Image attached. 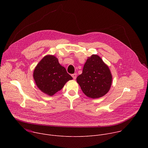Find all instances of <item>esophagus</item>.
Segmentation results:
<instances>
[{
    "label": "esophagus",
    "instance_id": "esophagus-1",
    "mask_svg": "<svg viewBox=\"0 0 148 148\" xmlns=\"http://www.w3.org/2000/svg\"><path fill=\"white\" fill-rule=\"evenodd\" d=\"M71 76L73 77V78L74 79H76V78H77V74H76V73H74V74H72V75H71Z\"/></svg>",
    "mask_w": 148,
    "mask_h": 148
}]
</instances>
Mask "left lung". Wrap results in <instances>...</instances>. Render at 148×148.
Returning a JSON list of instances; mask_svg holds the SVG:
<instances>
[{"mask_svg": "<svg viewBox=\"0 0 148 148\" xmlns=\"http://www.w3.org/2000/svg\"><path fill=\"white\" fill-rule=\"evenodd\" d=\"M112 78L108 66L98 55L92 54L88 57L77 82L84 94L94 99L103 97L109 91Z\"/></svg>", "mask_w": 148, "mask_h": 148, "instance_id": "left-lung-1", "label": "left lung"}]
</instances>
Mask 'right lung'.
Masks as SVG:
<instances>
[{
  "label": "right lung",
  "instance_id": "1",
  "mask_svg": "<svg viewBox=\"0 0 148 148\" xmlns=\"http://www.w3.org/2000/svg\"><path fill=\"white\" fill-rule=\"evenodd\" d=\"M37 87L45 94L52 96L73 79L66 69L61 66L54 56L47 55L38 63L33 72Z\"/></svg>",
  "mask_w": 148,
  "mask_h": 148
}]
</instances>
